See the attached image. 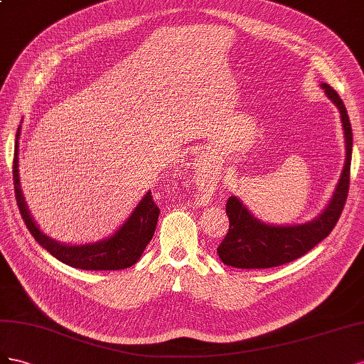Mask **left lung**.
Instances as JSON below:
<instances>
[{
	"instance_id": "1",
	"label": "left lung",
	"mask_w": 364,
	"mask_h": 364,
	"mask_svg": "<svg viewBox=\"0 0 364 364\" xmlns=\"http://www.w3.org/2000/svg\"><path fill=\"white\" fill-rule=\"evenodd\" d=\"M326 97L340 112L345 136V164L338 183L326 207L314 220L304 224H267L256 218L237 196H230L225 205L228 233L216 248L225 265L235 268H272L304 256L331 233L343 210L349 191V171L352 159V128L343 100L328 84H320Z\"/></svg>"
}]
</instances>
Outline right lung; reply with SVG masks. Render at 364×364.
<instances>
[{"label":"right lung","mask_w":364,"mask_h":364,"mask_svg":"<svg viewBox=\"0 0 364 364\" xmlns=\"http://www.w3.org/2000/svg\"><path fill=\"white\" fill-rule=\"evenodd\" d=\"M19 134L21 124L16 131L15 155H14V184L15 196L21 216L28 228V232L36 242L53 255L60 262L80 269H123L132 267L143 255L149 241L152 240L155 227H157L160 209L154 203L151 191L139 201L136 209L127 218L111 236L96 242L88 244H65L50 237L41 230L30 215L27 203L24 200L19 183L18 152H19Z\"/></svg>","instance_id":"add662e5"}]
</instances>
